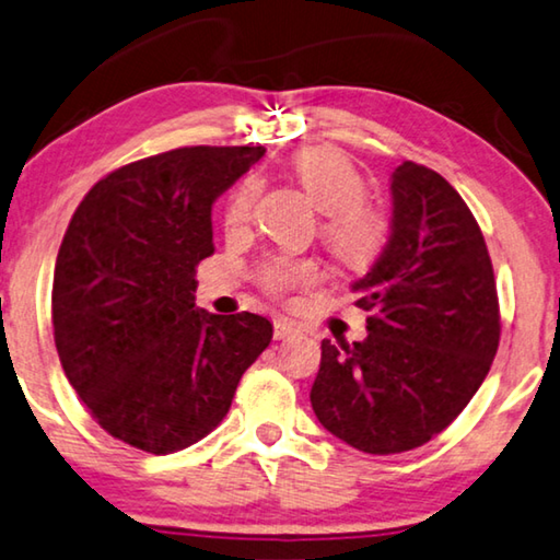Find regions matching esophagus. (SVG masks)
I'll list each match as a JSON object with an SVG mask.
<instances>
[{
  "instance_id": "1",
  "label": "esophagus",
  "mask_w": 560,
  "mask_h": 560,
  "mask_svg": "<svg viewBox=\"0 0 560 560\" xmlns=\"http://www.w3.org/2000/svg\"><path fill=\"white\" fill-rule=\"evenodd\" d=\"M275 340H288V337H292V335H295L298 332V329H295V325H292V323H288V319H275Z\"/></svg>"
}]
</instances>
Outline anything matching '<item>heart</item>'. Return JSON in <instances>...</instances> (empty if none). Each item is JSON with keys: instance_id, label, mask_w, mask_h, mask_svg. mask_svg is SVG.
I'll return each mask as SVG.
<instances>
[{"instance_id": "heart-1", "label": "heart", "mask_w": 560, "mask_h": 560, "mask_svg": "<svg viewBox=\"0 0 560 560\" xmlns=\"http://www.w3.org/2000/svg\"><path fill=\"white\" fill-rule=\"evenodd\" d=\"M292 173L302 190L323 213V241L350 268H366L380 258L389 225L377 208L364 203V178L354 163L337 149H307L292 159ZM258 180L247 178L225 206V228L241 231L250 220ZM319 270L313 260L272 258L262 268V285L272 292L315 285Z\"/></svg>"}]
</instances>
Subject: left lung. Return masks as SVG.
<instances>
[{
	"instance_id": "1",
	"label": "left lung",
	"mask_w": 560,
	"mask_h": 560,
	"mask_svg": "<svg viewBox=\"0 0 560 560\" xmlns=\"http://www.w3.org/2000/svg\"><path fill=\"white\" fill-rule=\"evenodd\" d=\"M392 233L352 282L370 313L362 342L323 340L310 392L329 434L364 454H399L452 424L499 350V298L481 228L436 171L392 173Z\"/></svg>"
}]
</instances>
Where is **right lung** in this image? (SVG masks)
Instances as JSON below:
<instances>
[{"instance_id": "add662e5", "label": "right lung", "mask_w": 560, "mask_h": 560, "mask_svg": "<svg viewBox=\"0 0 560 560\" xmlns=\"http://www.w3.org/2000/svg\"><path fill=\"white\" fill-rule=\"evenodd\" d=\"M262 145H186L128 163L81 200L51 288L63 374L108 434L151 454L213 432L270 319L196 307V265L213 255L210 210Z\"/></svg>"}]
</instances>
